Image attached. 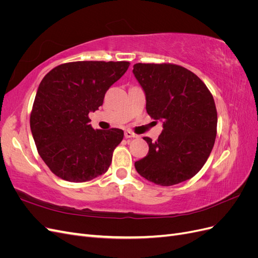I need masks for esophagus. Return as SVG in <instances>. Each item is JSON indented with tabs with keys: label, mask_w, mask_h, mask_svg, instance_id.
<instances>
[{
	"label": "esophagus",
	"mask_w": 258,
	"mask_h": 258,
	"mask_svg": "<svg viewBox=\"0 0 258 258\" xmlns=\"http://www.w3.org/2000/svg\"><path fill=\"white\" fill-rule=\"evenodd\" d=\"M138 136L137 135H135L134 132H131L130 130H126L124 131V138L126 139H130V138H137Z\"/></svg>",
	"instance_id": "obj_1"
}]
</instances>
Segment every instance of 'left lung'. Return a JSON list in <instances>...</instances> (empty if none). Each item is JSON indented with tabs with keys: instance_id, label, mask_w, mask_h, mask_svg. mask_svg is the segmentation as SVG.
Here are the masks:
<instances>
[{
	"instance_id": "left-lung-1",
	"label": "left lung",
	"mask_w": 258,
	"mask_h": 258,
	"mask_svg": "<svg viewBox=\"0 0 258 258\" xmlns=\"http://www.w3.org/2000/svg\"><path fill=\"white\" fill-rule=\"evenodd\" d=\"M132 72L146 99V111L162 121L157 141L144 138L147 155L135 162L138 173L161 186L187 181L204 167L217 126L214 99L199 77L176 64L137 63Z\"/></svg>"
}]
</instances>
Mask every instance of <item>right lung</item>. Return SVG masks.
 <instances>
[{
	"label": "right lung",
	"mask_w": 258,
	"mask_h": 258,
	"mask_svg": "<svg viewBox=\"0 0 258 258\" xmlns=\"http://www.w3.org/2000/svg\"><path fill=\"white\" fill-rule=\"evenodd\" d=\"M129 66L127 61L70 62L42 80L30 127L41 158L58 177L83 183L108 170L123 131L95 130L88 114L103 104L105 92Z\"/></svg>",
	"instance_id": "obj_1"
}]
</instances>
